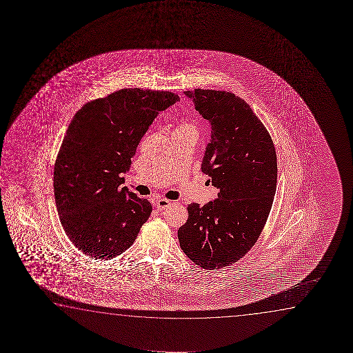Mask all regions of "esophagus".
Here are the masks:
<instances>
[{
  "mask_svg": "<svg viewBox=\"0 0 353 353\" xmlns=\"http://www.w3.org/2000/svg\"><path fill=\"white\" fill-rule=\"evenodd\" d=\"M170 205H171V201H169L168 199H158V200H155V208L158 211H163L165 208H169Z\"/></svg>",
  "mask_w": 353,
  "mask_h": 353,
  "instance_id": "34e87169",
  "label": "esophagus"
}]
</instances>
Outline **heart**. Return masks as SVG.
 Listing matches in <instances>:
<instances>
[{"instance_id":"b5f03b06","label":"heart","mask_w":353,"mask_h":353,"mask_svg":"<svg viewBox=\"0 0 353 353\" xmlns=\"http://www.w3.org/2000/svg\"><path fill=\"white\" fill-rule=\"evenodd\" d=\"M176 130H182V131H193V132H196V125L193 124V123H190V121H181L177 128H176Z\"/></svg>"}]
</instances>
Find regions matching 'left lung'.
Wrapping results in <instances>:
<instances>
[{
    "mask_svg": "<svg viewBox=\"0 0 353 353\" xmlns=\"http://www.w3.org/2000/svg\"><path fill=\"white\" fill-rule=\"evenodd\" d=\"M184 94L211 123L201 170L218 189L203 208L189 203L179 246L196 265L214 270L240 261L261 236L274 203L277 157L269 131L232 92L195 89Z\"/></svg>",
    "mask_w": 353,
    "mask_h": 353,
    "instance_id": "8db88e82",
    "label": "left lung"
}]
</instances>
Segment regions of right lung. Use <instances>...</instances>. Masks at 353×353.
<instances>
[{"label":"right lung","instance_id":"add662e5","mask_svg":"<svg viewBox=\"0 0 353 353\" xmlns=\"http://www.w3.org/2000/svg\"><path fill=\"white\" fill-rule=\"evenodd\" d=\"M177 94L128 88L89 101L74 114L54 165V196L70 241L95 259H112L134 243L152 213L121 174L155 117Z\"/></svg>","mask_w":353,"mask_h":353}]
</instances>
